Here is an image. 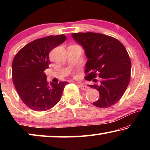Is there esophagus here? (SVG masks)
<instances>
[{"label": "esophagus", "mask_w": 150, "mask_h": 150, "mask_svg": "<svg viewBox=\"0 0 150 150\" xmlns=\"http://www.w3.org/2000/svg\"><path fill=\"white\" fill-rule=\"evenodd\" d=\"M79 87L81 88V89L83 90V91H86V90H87L88 88V86L85 85L84 84H80L79 85Z\"/></svg>", "instance_id": "34e87169"}]
</instances>
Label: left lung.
<instances>
[{
	"label": "left lung",
	"mask_w": 150,
	"mask_h": 150,
	"mask_svg": "<svg viewBox=\"0 0 150 150\" xmlns=\"http://www.w3.org/2000/svg\"><path fill=\"white\" fill-rule=\"evenodd\" d=\"M72 36L83 45L88 58L85 79L95 82L88 86L100 93L93 105L103 108L115 105L130 81L131 62L125 47L115 38L99 33H73Z\"/></svg>",
	"instance_id": "8db88e82"
}]
</instances>
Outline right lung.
<instances>
[{"label": "right lung", "instance_id": "1", "mask_svg": "<svg viewBox=\"0 0 150 150\" xmlns=\"http://www.w3.org/2000/svg\"><path fill=\"white\" fill-rule=\"evenodd\" d=\"M65 40L64 34L35 40L24 45L14 57L13 83L22 102L33 110L45 111L54 107L68 84L66 81L50 84L44 73L50 64V52Z\"/></svg>", "mask_w": 150, "mask_h": 150}]
</instances>
